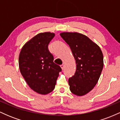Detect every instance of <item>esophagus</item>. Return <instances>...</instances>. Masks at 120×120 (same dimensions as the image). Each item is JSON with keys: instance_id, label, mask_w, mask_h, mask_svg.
I'll return each instance as SVG.
<instances>
[{"instance_id": "obj_1", "label": "esophagus", "mask_w": 120, "mask_h": 120, "mask_svg": "<svg viewBox=\"0 0 120 120\" xmlns=\"http://www.w3.org/2000/svg\"><path fill=\"white\" fill-rule=\"evenodd\" d=\"M60 67H61V69H64V64H62V65H60Z\"/></svg>"}]
</instances>
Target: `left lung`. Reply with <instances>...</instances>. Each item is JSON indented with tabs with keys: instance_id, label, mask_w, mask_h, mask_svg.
Listing matches in <instances>:
<instances>
[{
	"instance_id": "1",
	"label": "left lung",
	"mask_w": 120,
	"mask_h": 120,
	"mask_svg": "<svg viewBox=\"0 0 120 120\" xmlns=\"http://www.w3.org/2000/svg\"><path fill=\"white\" fill-rule=\"evenodd\" d=\"M60 36L69 46L76 63V71L68 82L73 94L82 96L97 83L103 68L100 47L87 37L78 33H61Z\"/></svg>"
}]
</instances>
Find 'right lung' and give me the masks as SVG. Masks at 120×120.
Listing matches in <instances>:
<instances>
[{"label":"right lung","mask_w":120,"mask_h":120,"mask_svg":"<svg viewBox=\"0 0 120 120\" xmlns=\"http://www.w3.org/2000/svg\"><path fill=\"white\" fill-rule=\"evenodd\" d=\"M54 36L49 32L37 34L23 46L19 55L21 73L29 86L40 94L53 90L61 71V67L53 63L48 47Z\"/></svg>","instance_id":"obj_1"}]
</instances>
